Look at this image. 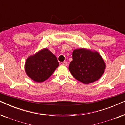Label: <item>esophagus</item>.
<instances>
[{
	"instance_id": "1",
	"label": "esophagus",
	"mask_w": 125,
	"mask_h": 125,
	"mask_svg": "<svg viewBox=\"0 0 125 125\" xmlns=\"http://www.w3.org/2000/svg\"><path fill=\"white\" fill-rule=\"evenodd\" d=\"M68 62L67 61H64V62H62V65H64L65 66H67L68 65Z\"/></svg>"
}]
</instances>
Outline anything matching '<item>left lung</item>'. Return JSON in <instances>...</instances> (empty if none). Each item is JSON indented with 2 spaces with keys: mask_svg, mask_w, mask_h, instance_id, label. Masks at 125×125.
Returning <instances> with one entry per match:
<instances>
[{
  "mask_svg": "<svg viewBox=\"0 0 125 125\" xmlns=\"http://www.w3.org/2000/svg\"><path fill=\"white\" fill-rule=\"evenodd\" d=\"M73 60L70 62L69 70L72 75L85 84L100 79L105 69V63L97 52L84 48L73 51Z\"/></svg>",
  "mask_w": 125,
  "mask_h": 125,
  "instance_id": "1",
  "label": "left lung"
}]
</instances>
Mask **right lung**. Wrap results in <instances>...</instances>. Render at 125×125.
I'll use <instances>...</instances> for the list:
<instances>
[{
    "instance_id": "add662e5",
    "label": "right lung",
    "mask_w": 125,
    "mask_h": 125,
    "mask_svg": "<svg viewBox=\"0 0 125 125\" xmlns=\"http://www.w3.org/2000/svg\"><path fill=\"white\" fill-rule=\"evenodd\" d=\"M59 65L57 59L48 49H42L27 59L25 70L29 77L37 83L47 80Z\"/></svg>"
}]
</instances>
